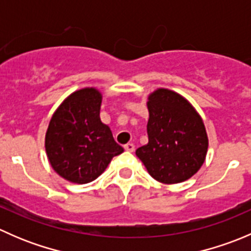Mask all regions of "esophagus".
<instances>
[{"label": "esophagus", "mask_w": 251, "mask_h": 251, "mask_svg": "<svg viewBox=\"0 0 251 251\" xmlns=\"http://www.w3.org/2000/svg\"><path fill=\"white\" fill-rule=\"evenodd\" d=\"M124 148H125V151H135V144L127 143V144H125V146H124Z\"/></svg>", "instance_id": "esophagus-1"}]
</instances>
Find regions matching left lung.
<instances>
[{"label": "left lung", "mask_w": 251, "mask_h": 251, "mask_svg": "<svg viewBox=\"0 0 251 251\" xmlns=\"http://www.w3.org/2000/svg\"><path fill=\"white\" fill-rule=\"evenodd\" d=\"M148 143L136 155L154 179L178 183L203 165L207 151L204 124L194 108L178 93L160 88L148 98Z\"/></svg>", "instance_id": "left-lung-1"}]
</instances>
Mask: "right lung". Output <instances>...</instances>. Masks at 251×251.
<instances>
[{
  "label": "right lung",
  "mask_w": 251,
  "mask_h": 251,
  "mask_svg": "<svg viewBox=\"0 0 251 251\" xmlns=\"http://www.w3.org/2000/svg\"><path fill=\"white\" fill-rule=\"evenodd\" d=\"M102 96L96 88H82L59 105L48 125V160L63 178L85 184L97 178L124 148L100 121Z\"/></svg>",
  "instance_id": "1"
}]
</instances>
